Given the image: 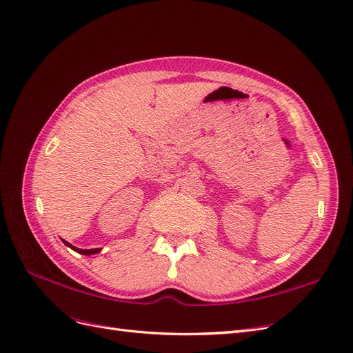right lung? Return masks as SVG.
Returning a JSON list of instances; mask_svg holds the SVG:
<instances>
[{
	"mask_svg": "<svg viewBox=\"0 0 353 353\" xmlns=\"http://www.w3.org/2000/svg\"><path fill=\"white\" fill-rule=\"evenodd\" d=\"M63 241V239H62ZM63 243L68 246V248H70V249H74L75 252H78V253H81V255H94V253H98L101 250V248H97V249H78V248H75V246H72L70 243H68V242H65L63 241Z\"/></svg>",
	"mask_w": 353,
	"mask_h": 353,
	"instance_id": "add662e5",
	"label": "right lung"
}]
</instances>
